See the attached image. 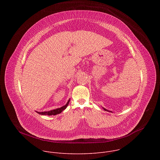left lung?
Returning <instances> with one entry per match:
<instances>
[{
    "label": "left lung",
    "mask_w": 160,
    "mask_h": 160,
    "mask_svg": "<svg viewBox=\"0 0 160 160\" xmlns=\"http://www.w3.org/2000/svg\"><path fill=\"white\" fill-rule=\"evenodd\" d=\"M103 109H104V110H105V111H109V112H111V111H108V110H107L106 109H105V108H102Z\"/></svg>",
    "instance_id": "left-lung-1"
}]
</instances>
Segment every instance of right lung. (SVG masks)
I'll return each mask as SVG.
<instances>
[{
	"instance_id": "add662e5",
	"label": "right lung",
	"mask_w": 160,
	"mask_h": 160,
	"mask_svg": "<svg viewBox=\"0 0 160 160\" xmlns=\"http://www.w3.org/2000/svg\"><path fill=\"white\" fill-rule=\"evenodd\" d=\"M70 101V99L68 100V101L67 102V103L64 106H62L59 108H57L56 109H52V110H51V111H43V112L36 111V112H38L39 115H49V116H50V115H58V114L61 113L63 110H64L66 108L68 105L69 104Z\"/></svg>"
}]
</instances>
